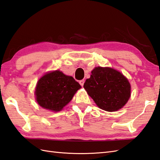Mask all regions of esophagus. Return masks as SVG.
<instances>
[{"label":"esophagus","mask_w":160,"mask_h":160,"mask_svg":"<svg viewBox=\"0 0 160 160\" xmlns=\"http://www.w3.org/2000/svg\"><path fill=\"white\" fill-rule=\"evenodd\" d=\"M79 83H80V84L81 85L82 87H83V85H84V80H80Z\"/></svg>","instance_id":"esophagus-1"}]
</instances>
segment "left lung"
I'll use <instances>...</instances> for the list:
<instances>
[{"label":"left lung","instance_id":"left-lung-1","mask_svg":"<svg viewBox=\"0 0 160 160\" xmlns=\"http://www.w3.org/2000/svg\"><path fill=\"white\" fill-rule=\"evenodd\" d=\"M84 88L98 106L108 112L121 109L130 97L131 87L128 79L109 68H95Z\"/></svg>","mask_w":160,"mask_h":160}]
</instances>
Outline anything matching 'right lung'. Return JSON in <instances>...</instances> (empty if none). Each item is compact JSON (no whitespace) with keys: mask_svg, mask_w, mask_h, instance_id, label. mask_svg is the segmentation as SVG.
<instances>
[{"mask_svg":"<svg viewBox=\"0 0 160 160\" xmlns=\"http://www.w3.org/2000/svg\"><path fill=\"white\" fill-rule=\"evenodd\" d=\"M80 88L73 78L57 70L39 80L35 89L37 102L44 108L57 112L71 101Z\"/></svg>","mask_w":160,"mask_h":160,"instance_id":"add662e5","label":"right lung"}]
</instances>
